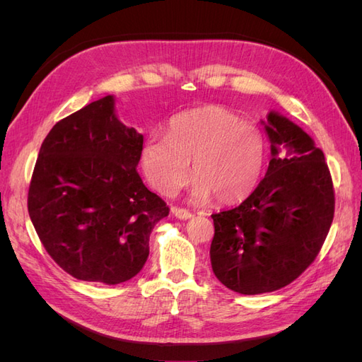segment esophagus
Instances as JSON below:
<instances>
[{
	"label": "esophagus",
	"instance_id": "esophagus-1",
	"mask_svg": "<svg viewBox=\"0 0 362 362\" xmlns=\"http://www.w3.org/2000/svg\"><path fill=\"white\" fill-rule=\"evenodd\" d=\"M173 214L175 217L180 218V221H190L193 217V214L187 210H184V208H173Z\"/></svg>",
	"mask_w": 362,
	"mask_h": 362
}]
</instances>
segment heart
<instances>
[{"mask_svg":"<svg viewBox=\"0 0 362 362\" xmlns=\"http://www.w3.org/2000/svg\"><path fill=\"white\" fill-rule=\"evenodd\" d=\"M266 141L259 128L218 105H204L173 116L166 136L151 134L141 148V169L164 196L194 180L192 201L204 204L214 194L221 202L247 196L259 181Z\"/></svg>","mask_w":362,"mask_h":362,"instance_id":"b5f03b06","label":"heart"}]
</instances>
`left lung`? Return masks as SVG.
Returning <instances> with one entry per match:
<instances>
[{
    "mask_svg": "<svg viewBox=\"0 0 362 362\" xmlns=\"http://www.w3.org/2000/svg\"><path fill=\"white\" fill-rule=\"evenodd\" d=\"M266 177L233 210L213 214L211 267L225 287L261 294L288 286L315 259L329 233L335 196L323 151L272 110Z\"/></svg>",
    "mask_w": 362,
    "mask_h": 362,
    "instance_id": "8db88e82",
    "label": "left lung"
}]
</instances>
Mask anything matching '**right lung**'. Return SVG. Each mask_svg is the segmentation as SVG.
Segmentation results:
<instances>
[{"label": "right lung", "mask_w": 362, "mask_h": 362, "mask_svg": "<svg viewBox=\"0 0 362 362\" xmlns=\"http://www.w3.org/2000/svg\"><path fill=\"white\" fill-rule=\"evenodd\" d=\"M107 95L62 119L43 140L28 214L43 247L76 279L105 286L144 269L149 235L169 214L137 173L144 136Z\"/></svg>", "instance_id": "1"}]
</instances>
